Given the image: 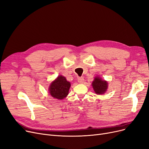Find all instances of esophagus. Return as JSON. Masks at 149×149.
Masks as SVG:
<instances>
[{"label": "esophagus", "mask_w": 149, "mask_h": 149, "mask_svg": "<svg viewBox=\"0 0 149 149\" xmlns=\"http://www.w3.org/2000/svg\"><path fill=\"white\" fill-rule=\"evenodd\" d=\"M84 78H83V77H79V78H78V82L81 83V84H82V83L84 82Z\"/></svg>", "instance_id": "34e87169"}]
</instances>
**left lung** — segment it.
I'll use <instances>...</instances> for the list:
<instances>
[{
  "label": "left lung",
  "instance_id": "8db88e82",
  "mask_svg": "<svg viewBox=\"0 0 149 149\" xmlns=\"http://www.w3.org/2000/svg\"><path fill=\"white\" fill-rule=\"evenodd\" d=\"M92 86L94 91L97 94H102L107 90L108 82L102 80V79L98 78V77H96L92 82Z\"/></svg>",
  "mask_w": 149,
  "mask_h": 149
}]
</instances>
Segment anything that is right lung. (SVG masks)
I'll return each mask as SVG.
<instances>
[{
  "label": "right lung",
  "mask_w": 149,
  "mask_h": 149,
  "mask_svg": "<svg viewBox=\"0 0 149 149\" xmlns=\"http://www.w3.org/2000/svg\"><path fill=\"white\" fill-rule=\"evenodd\" d=\"M70 86V83L64 76H59L51 83L49 87V93L54 98L62 100L68 95Z\"/></svg>",
  "instance_id": "add662e5"
}]
</instances>
